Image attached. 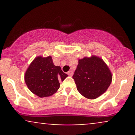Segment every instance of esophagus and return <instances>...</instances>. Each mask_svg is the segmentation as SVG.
Wrapping results in <instances>:
<instances>
[{
	"label": "esophagus",
	"instance_id": "34e87169",
	"mask_svg": "<svg viewBox=\"0 0 135 135\" xmlns=\"http://www.w3.org/2000/svg\"><path fill=\"white\" fill-rule=\"evenodd\" d=\"M67 74L69 75L70 77H72L73 75V74H74V72H73L72 70H70L67 72Z\"/></svg>",
	"mask_w": 135,
	"mask_h": 135
}]
</instances>
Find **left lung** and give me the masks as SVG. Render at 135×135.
Instances as JSON below:
<instances>
[{
  "label": "left lung",
  "instance_id": "1",
  "mask_svg": "<svg viewBox=\"0 0 135 135\" xmlns=\"http://www.w3.org/2000/svg\"><path fill=\"white\" fill-rule=\"evenodd\" d=\"M78 63L72 77L77 91L86 98H97L112 83L111 71L105 61L95 55L79 59Z\"/></svg>",
  "mask_w": 135,
  "mask_h": 135
}]
</instances>
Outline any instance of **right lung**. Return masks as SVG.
<instances>
[{"mask_svg":"<svg viewBox=\"0 0 135 135\" xmlns=\"http://www.w3.org/2000/svg\"><path fill=\"white\" fill-rule=\"evenodd\" d=\"M68 77L60 66H55L51 56L36 57L25 74V81L28 88L40 98L48 97L56 93L63 81Z\"/></svg>","mask_w":135,"mask_h":135,"instance_id":"right-lung-1","label":"right lung"}]
</instances>
